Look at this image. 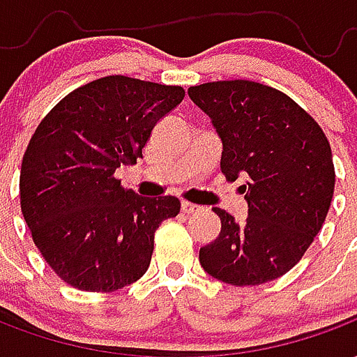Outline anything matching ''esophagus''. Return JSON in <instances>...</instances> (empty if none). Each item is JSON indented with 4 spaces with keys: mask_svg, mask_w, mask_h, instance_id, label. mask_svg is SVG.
Returning a JSON list of instances; mask_svg holds the SVG:
<instances>
[{
    "mask_svg": "<svg viewBox=\"0 0 357 357\" xmlns=\"http://www.w3.org/2000/svg\"><path fill=\"white\" fill-rule=\"evenodd\" d=\"M181 210H183L185 214H195V212H199V210H201V206H197V204H193V202L183 201L181 202Z\"/></svg>",
    "mask_w": 357,
    "mask_h": 357,
    "instance_id": "obj_1",
    "label": "esophagus"
}]
</instances>
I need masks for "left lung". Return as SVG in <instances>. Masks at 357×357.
Returning a JSON list of instances; mask_svg holds the SVG:
<instances>
[{"label":"left lung","instance_id":"1","mask_svg":"<svg viewBox=\"0 0 357 357\" xmlns=\"http://www.w3.org/2000/svg\"><path fill=\"white\" fill-rule=\"evenodd\" d=\"M187 93L222 139L225 178H247V220L214 208L222 231L201 248L202 269L237 287L273 281L300 262L327 218L335 191L329 141L289 95L264 84L208 82Z\"/></svg>","mask_w":357,"mask_h":357}]
</instances>
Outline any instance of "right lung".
<instances>
[{"instance_id":"add662e5","label":"right lung","mask_w":357,"mask_h":357,"mask_svg":"<svg viewBox=\"0 0 357 357\" xmlns=\"http://www.w3.org/2000/svg\"><path fill=\"white\" fill-rule=\"evenodd\" d=\"M179 86L105 76L74 89L36 128L20 168V208L36 247L65 283L112 292L147 271L155 231L179 214L114 178L143 158L156 122L183 101Z\"/></svg>"}]
</instances>
